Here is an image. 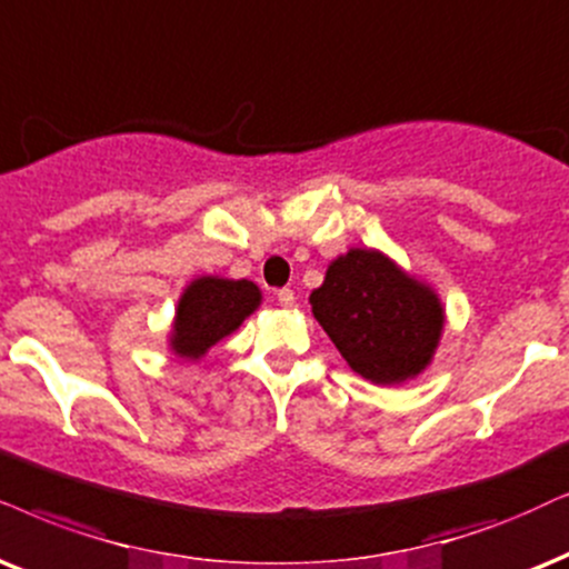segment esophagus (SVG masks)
<instances>
[{"label":"esophagus","instance_id":"1","mask_svg":"<svg viewBox=\"0 0 569 569\" xmlns=\"http://www.w3.org/2000/svg\"><path fill=\"white\" fill-rule=\"evenodd\" d=\"M278 301H280V307H293V291L291 289H280Z\"/></svg>","mask_w":569,"mask_h":569}]
</instances>
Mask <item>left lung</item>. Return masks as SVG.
<instances>
[{"mask_svg": "<svg viewBox=\"0 0 569 569\" xmlns=\"http://www.w3.org/2000/svg\"><path fill=\"white\" fill-rule=\"evenodd\" d=\"M309 305L349 368L383 386L426 370L443 328L436 293L370 249L338 257Z\"/></svg>", "mask_w": 569, "mask_h": 569, "instance_id": "1", "label": "left lung"}]
</instances>
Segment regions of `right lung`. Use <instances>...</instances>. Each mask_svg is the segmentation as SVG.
Returning <instances> with one entry per match:
<instances>
[{
    "instance_id": "right-lung-1",
    "label": "right lung",
    "mask_w": 569,
    "mask_h": 569,
    "mask_svg": "<svg viewBox=\"0 0 569 569\" xmlns=\"http://www.w3.org/2000/svg\"><path fill=\"white\" fill-rule=\"evenodd\" d=\"M260 305V289L251 280L199 278L178 301L172 349L197 359L222 336L233 333Z\"/></svg>"
}]
</instances>
